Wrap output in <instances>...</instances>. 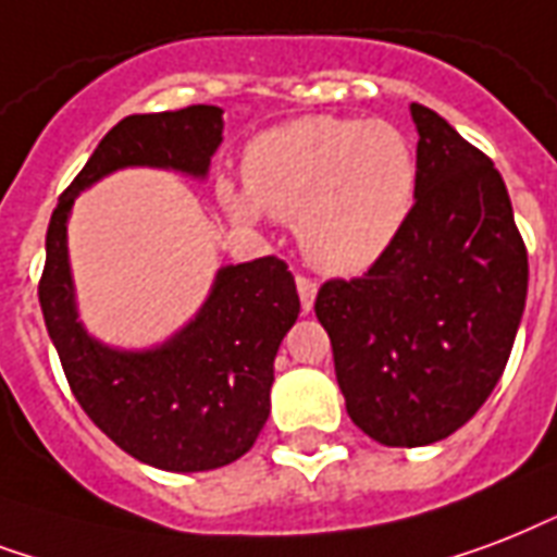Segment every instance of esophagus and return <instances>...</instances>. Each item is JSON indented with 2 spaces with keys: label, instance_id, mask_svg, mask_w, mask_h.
I'll list each match as a JSON object with an SVG mask.
<instances>
[{
  "label": "esophagus",
  "instance_id": "1",
  "mask_svg": "<svg viewBox=\"0 0 557 557\" xmlns=\"http://www.w3.org/2000/svg\"><path fill=\"white\" fill-rule=\"evenodd\" d=\"M296 287H299L301 310L308 313V310L313 308V299H317V282H313L310 275H299V278H296Z\"/></svg>",
  "mask_w": 557,
  "mask_h": 557
}]
</instances>
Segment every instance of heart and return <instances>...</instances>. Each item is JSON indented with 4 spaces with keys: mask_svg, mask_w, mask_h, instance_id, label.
I'll return each mask as SVG.
<instances>
[{
    "mask_svg": "<svg viewBox=\"0 0 557 557\" xmlns=\"http://www.w3.org/2000/svg\"><path fill=\"white\" fill-rule=\"evenodd\" d=\"M244 185L220 188L235 218L296 220L301 252L325 273H363L398 240L418 194L407 133L383 119L301 115L258 133Z\"/></svg>",
    "mask_w": 557,
    "mask_h": 557,
    "instance_id": "1",
    "label": "heart"
}]
</instances>
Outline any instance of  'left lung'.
I'll return each instance as SVG.
<instances>
[{
    "label": "left lung",
    "mask_w": 557,
    "mask_h": 557,
    "mask_svg": "<svg viewBox=\"0 0 557 557\" xmlns=\"http://www.w3.org/2000/svg\"><path fill=\"white\" fill-rule=\"evenodd\" d=\"M418 194L398 240L360 278H327L317 319L346 409L386 447L456 433L515 346L529 256L506 183L480 148L412 103Z\"/></svg>",
    "instance_id": "obj_1"
}]
</instances>
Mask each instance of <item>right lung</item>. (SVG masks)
I'll return each instance as SVG.
<instances>
[{
    "instance_id": "1",
    "label": "right lung",
    "mask_w": 557,
    "mask_h": 557,
    "mask_svg": "<svg viewBox=\"0 0 557 557\" xmlns=\"http://www.w3.org/2000/svg\"><path fill=\"white\" fill-rule=\"evenodd\" d=\"M223 110L191 103L127 115L107 133L60 194L46 232L42 319L81 409L124 454L162 471H211L256 444L270 416L273 360L299 317V293L282 258L223 267L209 301L171 343L124 355L86 337L66 261L75 194L115 168L157 165L202 176L223 133Z\"/></svg>"
}]
</instances>
